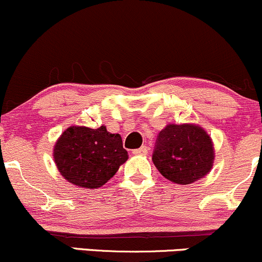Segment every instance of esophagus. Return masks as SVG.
<instances>
[{
    "label": "esophagus",
    "instance_id": "34e87169",
    "mask_svg": "<svg viewBox=\"0 0 262 262\" xmlns=\"http://www.w3.org/2000/svg\"><path fill=\"white\" fill-rule=\"evenodd\" d=\"M148 147L147 145H142V147L138 148V149H134L133 154L134 156H147L148 154Z\"/></svg>",
    "mask_w": 262,
    "mask_h": 262
}]
</instances>
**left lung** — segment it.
<instances>
[{
    "label": "left lung",
    "mask_w": 262,
    "mask_h": 262,
    "mask_svg": "<svg viewBox=\"0 0 262 262\" xmlns=\"http://www.w3.org/2000/svg\"><path fill=\"white\" fill-rule=\"evenodd\" d=\"M213 159L210 136L194 124H168L159 132L152 156L159 173L178 184L193 183L205 177Z\"/></svg>",
    "instance_id": "obj_1"
}]
</instances>
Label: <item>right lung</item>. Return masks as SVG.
Instances as JSON below:
<instances>
[{
    "mask_svg": "<svg viewBox=\"0 0 262 262\" xmlns=\"http://www.w3.org/2000/svg\"><path fill=\"white\" fill-rule=\"evenodd\" d=\"M54 159L62 177L82 188L104 186L128 159L122 137L104 125L98 129L69 126L54 147Z\"/></svg>",
    "mask_w": 262,
    "mask_h": 262,
    "instance_id": "add662e5",
    "label": "right lung"
}]
</instances>
